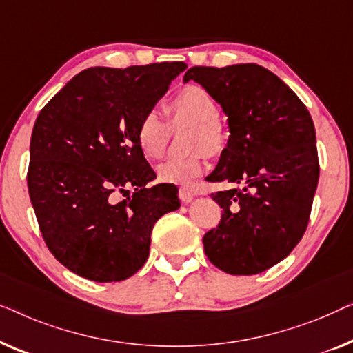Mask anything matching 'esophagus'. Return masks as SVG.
<instances>
[{
    "instance_id": "34e87169",
    "label": "esophagus",
    "mask_w": 353,
    "mask_h": 353,
    "mask_svg": "<svg viewBox=\"0 0 353 353\" xmlns=\"http://www.w3.org/2000/svg\"><path fill=\"white\" fill-rule=\"evenodd\" d=\"M179 198H181L182 203H190L193 198H195V192L192 190V188H179Z\"/></svg>"
}]
</instances>
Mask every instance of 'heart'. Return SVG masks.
I'll use <instances>...</instances> for the list:
<instances>
[{
  "instance_id": "obj_1",
  "label": "heart",
  "mask_w": 353,
  "mask_h": 353,
  "mask_svg": "<svg viewBox=\"0 0 353 353\" xmlns=\"http://www.w3.org/2000/svg\"><path fill=\"white\" fill-rule=\"evenodd\" d=\"M172 125H192L188 150L183 158H171L157 168L158 181L171 185H190L206 171V152L219 153L227 142L219 121V103L198 84L182 88L170 102ZM137 145L148 160H158L166 150L170 125L158 110H148L137 126Z\"/></svg>"
}]
</instances>
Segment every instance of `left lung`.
I'll list each match as a JSON object with an SVG mask.
<instances>
[{
  "instance_id": "1",
  "label": "left lung",
  "mask_w": 353,
  "mask_h": 353,
  "mask_svg": "<svg viewBox=\"0 0 353 353\" xmlns=\"http://www.w3.org/2000/svg\"><path fill=\"white\" fill-rule=\"evenodd\" d=\"M201 84L228 117L227 147L210 182L238 183L212 193L219 225L205 252L230 275H256L285 259L309 224L320 166L314 121L290 86L257 63L192 67L183 83Z\"/></svg>"
}]
</instances>
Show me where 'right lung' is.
I'll list each match as a JSON object with an SVG mask.
<instances>
[{
	"label": "right lung",
	"mask_w": 353,
	"mask_h": 353,
	"mask_svg": "<svg viewBox=\"0 0 353 353\" xmlns=\"http://www.w3.org/2000/svg\"><path fill=\"white\" fill-rule=\"evenodd\" d=\"M185 67H91L39 112L30 141V200L49 251L73 274L97 283L132 276L147 262L155 222L181 206L176 185L147 187L157 174L136 132ZM129 186L132 197L112 200Z\"/></svg>",
	"instance_id": "right-lung-1"
}]
</instances>
